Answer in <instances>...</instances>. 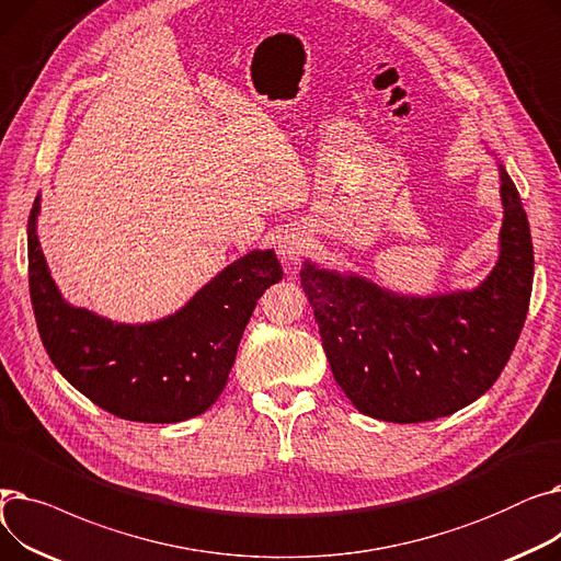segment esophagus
<instances>
[{
    "label": "esophagus",
    "mask_w": 561,
    "mask_h": 561,
    "mask_svg": "<svg viewBox=\"0 0 561 561\" xmlns=\"http://www.w3.org/2000/svg\"><path fill=\"white\" fill-rule=\"evenodd\" d=\"M277 250L284 261L296 265L309 252V239L298 229H284L277 236Z\"/></svg>",
    "instance_id": "1"
}]
</instances>
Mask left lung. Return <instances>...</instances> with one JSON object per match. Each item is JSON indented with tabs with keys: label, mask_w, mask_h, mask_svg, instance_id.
<instances>
[{
	"label": "left lung",
	"mask_w": 561,
	"mask_h": 561,
	"mask_svg": "<svg viewBox=\"0 0 561 561\" xmlns=\"http://www.w3.org/2000/svg\"><path fill=\"white\" fill-rule=\"evenodd\" d=\"M500 259L473 290L409 298L313 263L300 271L336 385L362 414L389 423L450 416L507 366L533 296L527 214L500 165Z\"/></svg>",
	"instance_id": "left-lung-1"
}]
</instances>
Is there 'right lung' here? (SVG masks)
Here are the masks:
<instances>
[{"label":"right lung","mask_w":561,"mask_h":561,"mask_svg":"<svg viewBox=\"0 0 561 561\" xmlns=\"http://www.w3.org/2000/svg\"><path fill=\"white\" fill-rule=\"evenodd\" d=\"M38 211L41 197L26 225L28 293L56 370L117 419L180 423L204 414L227 385L256 300L284 275L275 252L233 261L174 316L123 325L61 298L36 236Z\"/></svg>","instance_id":"obj_1"}]
</instances>
